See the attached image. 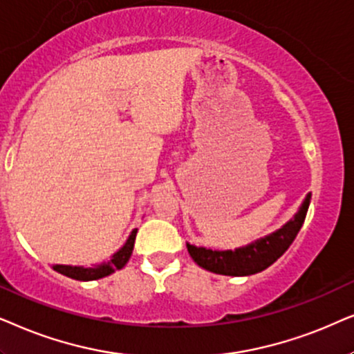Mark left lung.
<instances>
[{"mask_svg": "<svg viewBox=\"0 0 354 354\" xmlns=\"http://www.w3.org/2000/svg\"><path fill=\"white\" fill-rule=\"evenodd\" d=\"M309 202L310 194L306 196L298 214L283 228L272 233L270 236L249 244L246 248H239L236 251H212V249L196 248L187 244V251L197 266L209 272L220 273V275L243 277L266 270L277 259L283 256L286 249L298 236L301 226L304 223L306 214H308Z\"/></svg>", "mask_w": 354, "mask_h": 354, "instance_id": "obj_1", "label": "left lung"}]
</instances>
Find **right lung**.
<instances>
[{
	"instance_id": "right-lung-1",
	"label": "right lung",
	"mask_w": 354,
	"mask_h": 354,
	"mask_svg": "<svg viewBox=\"0 0 354 354\" xmlns=\"http://www.w3.org/2000/svg\"><path fill=\"white\" fill-rule=\"evenodd\" d=\"M136 234H138V230H133V233L129 234L128 241L124 243L120 251L113 254V257L110 261L105 263H100L97 267H71V266H53V270H56L61 275L69 277V279L74 280H81V281H91V280H98L103 279V277L110 275L115 270H120L128 263L131 254H133L134 249V241H136Z\"/></svg>"
}]
</instances>
